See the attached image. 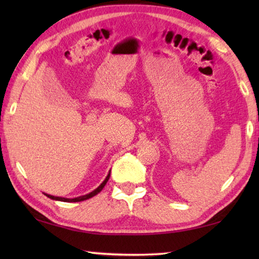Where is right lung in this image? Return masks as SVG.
I'll return each mask as SVG.
<instances>
[{
  "label": "right lung",
  "mask_w": 259,
  "mask_h": 259,
  "mask_svg": "<svg viewBox=\"0 0 259 259\" xmlns=\"http://www.w3.org/2000/svg\"><path fill=\"white\" fill-rule=\"evenodd\" d=\"M111 172V171H109ZM109 176H111V174L107 175V177L105 178V181L100 184V185L96 188L95 191L90 192L89 194H85V195H82V196H78V198H74V199H67V198H60V196H54V195H50V194H46L48 198H50L52 200H56V201H63V202H80V201H84V200H88L90 198H93V196H95L96 194H98V193L103 190L104 186L106 185V183L108 182L109 179Z\"/></svg>",
  "instance_id": "right-lung-1"
}]
</instances>
